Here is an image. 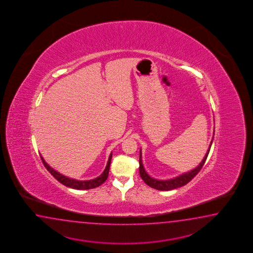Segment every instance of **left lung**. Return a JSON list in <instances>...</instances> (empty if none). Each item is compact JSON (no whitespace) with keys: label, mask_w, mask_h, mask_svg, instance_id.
Masks as SVG:
<instances>
[{"label":"left lung","mask_w":253,"mask_h":253,"mask_svg":"<svg viewBox=\"0 0 253 253\" xmlns=\"http://www.w3.org/2000/svg\"><path fill=\"white\" fill-rule=\"evenodd\" d=\"M212 143H213V139H212L211 143L209 144L208 152H207V154H206L205 157L202 160L201 164H199L197 168L193 169L192 170H190L188 172L181 174V175H179V176L176 177V178H170V179H168V180H160V179L152 178L145 171L144 165H143V162H142V152L140 150V158H139V172H140V176H141V178L144 180V182L147 184L148 186H150L151 188H155V189H158V190H171V189H174V188H180L182 186H185L186 184L188 183L199 172V170L203 167L204 164L206 163V160L208 158V155L209 154L210 148H211Z\"/></svg>","instance_id":"8db88e82"}]
</instances>
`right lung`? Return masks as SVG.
<instances>
[{"instance_id":"add662e5","label":"right lung","mask_w":253,"mask_h":253,"mask_svg":"<svg viewBox=\"0 0 253 253\" xmlns=\"http://www.w3.org/2000/svg\"><path fill=\"white\" fill-rule=\"evenodd\" d=\"M40 157H41V160H42L43 164L45 165L46 169L55 177V178H56L59 181L60 183L65 185L66 187L75 188V189H90V188L99 187L101 184L104 183L105 180L108 178L109 166H110V162H111V158H112V153L109 155V161H108V164H107V166L105 168L104 171L101 173V175H99V177L93 178V179H89V180H77L75 178H68L65 175L59 173L54 169L51 168L49 165L45 163V160L42 157V155H40Z\"/></svg>"}]
</instances>
